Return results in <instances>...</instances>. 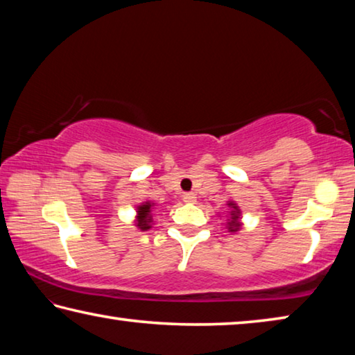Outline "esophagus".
<instances>
[{
	"label": "esophagus",
	"mask_w": 355,
	"mask_h": 355,
	"mask_svg": "<svg viewBox=\"0 0 355 355\" xmlns=\"http://www.w3.org/2000/svg\"><path fill=\"white\" fill-rule=\"evenodd\" d=\"M182 200L185 201V202H195L196 201V195L195 193H184L182 195Z\"/></svg>",
	"instance_id": "esophagus-1"
}]
</instances>
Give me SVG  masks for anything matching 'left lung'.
Here are the masks:
<instances>
[{
  "label": "left lung",
  "instance_id": "obj_1",
  "mask_svg": "<svg viewBox=\"0 0 355 355\" xmlns=\"http://www.w3.org/2000/svg\"><path fill=\"white\" fill-rule=\"evenodd\" d=\"M229 207H232L234 210L231 212V221H229V231L231 232H235V231H239V227H240V223H239V218H240V210L237 209V206H235L234 202H229L227 204Z\"/></svg>",
  "mask_w": 355,
  "mask_h": 355
}]
</instances>
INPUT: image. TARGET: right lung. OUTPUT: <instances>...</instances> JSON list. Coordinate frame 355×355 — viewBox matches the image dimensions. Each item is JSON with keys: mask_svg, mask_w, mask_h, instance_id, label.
Masks as SVG:
<instances>
[{"mask_svg": "<svg viewBox=\"0 0 355 355\" xmlns=\"http://www.w3.org/2000/svg\"><path fill=\"white\" fill-rule=\"evenodd\" d=\"M151 209H153V204L151 202H143L141 206L137 207V223L135 226L140 229V231H148L149 227H151V221H153V216H151Z\"/></svg>", "mask_w": 355, "mask_h": 355, "instance_id": "obj_1", "label": "right lung"}]
</instances>
